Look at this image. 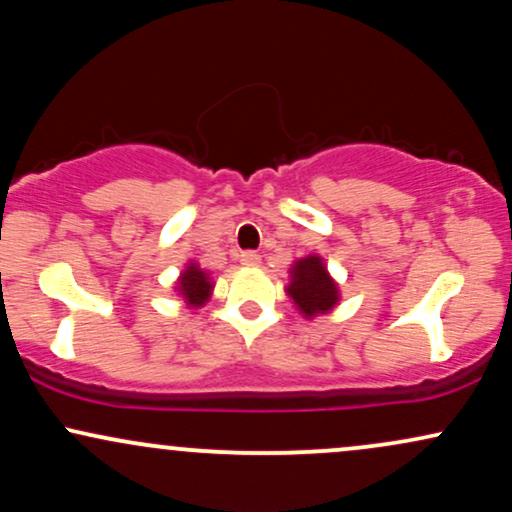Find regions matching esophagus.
<instances>
[{
	"mask_svg": "<svg viewBox=\"0 0 512 512\" xmlns=\"http://www.w3.org/2000/svg\"><path fill=\"white\" fill-rule=\"evenodd\" d=\"M260 260H262V257L257 255L255 250L240 252V264H245V267H257V264H260Z\"/></svg>",
	"mask_w": 512,
	"mask_h": 512,
	"instance_id": "obj_1",
	"label": "esophagus"
}]
</instances>
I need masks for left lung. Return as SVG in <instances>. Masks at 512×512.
Instances as JSON below:
<instances>
[{"label": "left lung", "instance_id": "left-lung-1", "mask_svg": "<svg viewBox=\"0 0 512 512\" xmlns=\"http://www.w3.org/2000/svg\"><path fill=\"white\" fill-rule=\"evenodd\" d=\"M286 291H289L293 303L298 305V310L305 317L327 313L339 301L337 284L327 274L320 257L315 255L296 262V267L291 269V284Z\"/></svg>", "mask_w": 512, "mask_h": 512}]
</instances>
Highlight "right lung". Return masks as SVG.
<instances>
[{"label": "right lung", "mask_w": 512, "mask_h": 512, "mask_svg": "<svg viewBox=\"0 0 512 512\" xmlns=\"http://www.w3.org/2000/svg\"><path fill=\"white\" fill-rule=\"evenodd\" d=\"M178 291H180V296L187 301V305H195L197 308V305H204V301L209 298L211 281H209V276L197 267V264H190V267H187L180 276Z\"/></svg>", "instance_id": "right-lung-1"}]
</instances>
